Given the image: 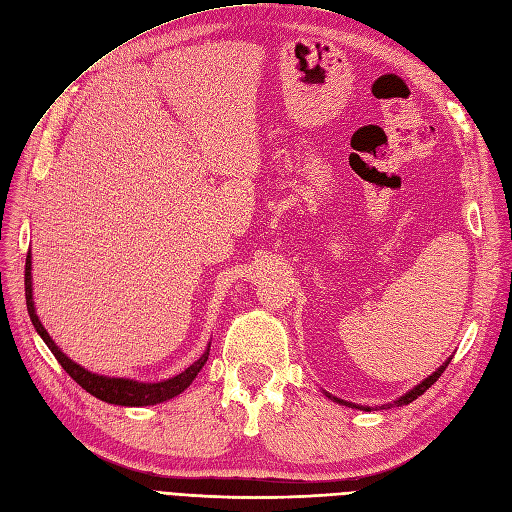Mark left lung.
Returning <instances> with one entry per match:
<instances>
[{
    "label": "left lung",
    "mask_w": 512,
    "mask_h": 512,
    "mask_svg": "<svg viewBox=\"0 0 512 512\" xmlns=\"http://www.w3.org/2000/svg\"><path fill=\"white\" fill-rule=\"evenodd\" d=\"M449 361L451 358H447V361L434 371V373H430L428 377H424V380L418 384V386H413L409 392H405L401 399H396V401H392V403H388V405H382V407H367V405H354V403H350V401H342V399H337V396H333V394H329V392H325V396H329V399L333 401V403H339V405H346V407H352V409H361V411H377V409H390V407H403V405H409L411 401H415L418 399V396H422L434 382L439 380L441 377V373L447 369V365H449Z\"/></svg>",
    "instance_id": "obj_1"
}]
</instances>
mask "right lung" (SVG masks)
<instances>
[{"mask_svg": "<svg viewBox=\"0 0 512 512\" xmlns=\"http://www.w3.org/2000/svg\"><path fill=\"white\" fill-rule=\"evenodd\" d=\"M25 297H27V310L31 316V323L35 331L40 333V337L54 354L56 361L61 363V367L78 382L86 392L92 396H97L99 401H105L109 405H122V407H147V405H158L164 401L175 399L177 394H181L189 384L194 382V377L200 373L204 363L208 361V350H211V344L206 346L202 356L196 363L189 365L185 371L179 375L168 377V380L162 382H139V380H130V377H109V375H99L84 369L52 342V337L48 335L46 327L42 325L40 316L35 312L33 304V276H31V251L27 253V263H25Z\"/></svg>", "mask_w": 512, "mask_h": 512, "instance_id": "right-lung-1", "label": "right lung"}]
</instances>
